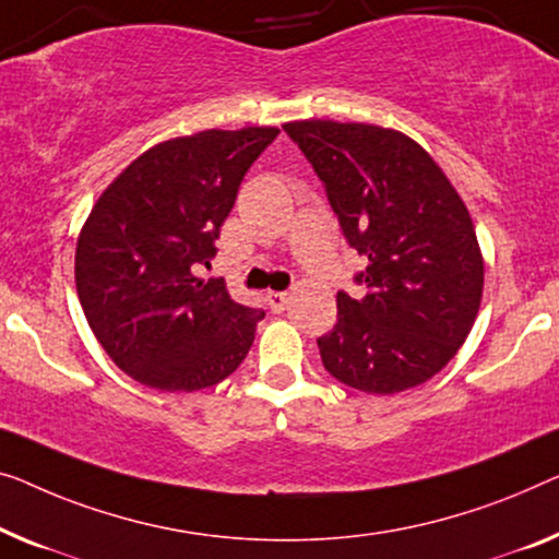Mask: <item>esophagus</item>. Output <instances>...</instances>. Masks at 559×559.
Segmentation results:
<instances>
[{"mask_svg": "<svg viewBox=\"0 0 559 559\" xmlns=\"http://www.w3.org/2000/svg\"><path fill=\"white\" fill-rule=\"evenodd\" d=\"M265 301H269L273 313H281L288 306L290 294H286V290H271V294H265Z\"/></svg>", "mask_w": 559, "mask_h": 559, "instance_id": "1", "label": "esophagus"}]
</instances>
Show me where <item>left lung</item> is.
I'll use <instances>...</instances> for the list:
<instances>
[{"label": "left lung", "instance_id": "obj_1", "mask_svg": "<svg viewBox=\"0 0 559 559\" xmlns=\"http://www.w3.org/2000/svg\"><path fill=\"white\" fill-rule=\"evenodd\" d=\"M323 182L346 243L366 258L361 298L338 290V321L319 338L323 369L366 394L419 386L454 359L485 283L469 213L439 165L396 130L283 124Z\"/></svg>", "mask_w": 559, "mask_h": 559}]
</instances>
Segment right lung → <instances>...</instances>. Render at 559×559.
<instances>
[{
    "label": "right lung",
    "instance_id": "right-lung-1",
    "mask_svg": "<svg viewBox=\"0 0 559 559\" xmlns=\"http://www.w3.org/2000/svg\"><path fill=\"white\" fill-rule=\"evenodd\" d=\"M276 128L205 130L150 147L120 173L78 240L82 311L107 356L140 384L200 391L230 377L263 308L200 281L246 173Z\"/></svg>",
    "mask_w": 559,
    "mask_h": 559
}]
</instances>
